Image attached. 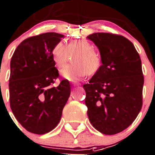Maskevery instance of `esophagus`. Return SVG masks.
<instances>
[{
    "mask_svg": "<svg viewBox=\"0 0 155 155\" xmlns=\"http://www.w3.org/2000/svg\"><path fill=\"white\" fill-rule=\"evenodd\" d=\"M73 85H74V86H79V85H80V84H79V83H73Z\"/></svg>",
    "mask_w": 155,
    "mask_h": 155,
    "instance_id": "34e87169",
    "label": "esophagus"
}]
</instances>
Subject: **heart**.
<instances>
[{"instance_id": "obj_1", "label": "heart", "mask_w": 155, "mask_h": 155, "mask_svg": "<svg viewBox=\"0 0 155 155\" xmlns=\"http://www.w3.org/2000/svg\"><path fill=\"white\" fill-rule=\"evenodd\" d=\"M76 53L72 61L73 64L66 65L61 74L65 79L75 82L81 80L86 74H96L101 65V58L94 49L93 45L87 40H75L66 45L64 41H58L52 49V58L55 65L61 69L67 61L70 54Z\"/></svg>"}]
</instances>
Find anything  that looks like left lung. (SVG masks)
I'll return each instance as SVG.
<instances>
[{
    "label": "left lung",
    "mask_w": 155,
    "mask_h": 155,
    "mask_svg": "<svg viewBox=\"0 0 155 155\" xmlns=\"http://www.w3.org/2000/svg\"><path fill=\"white\" fill-rule=\"evenodd\" d=\"M98 48L102 65L83 85L90 123L104 134L130 127L142 106L144 78L139 54L123 36L95 33L87 37Z\"/></svg>",
    "instance_id": "1"
}]
</instances>
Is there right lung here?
Here are the masks:
<instances>
[{
  "mask_svg": "<svg viewBox=\"0 0 155 155\" xmlns=\"http://www.w3.org/2000/svg\"><path fill=\"white\" fill-rule=\"evenodd\" d=\"M64 35L45 33L24 40L10 61L9 101L13 114L26 130L44 134L58 126L70 95L69 81L54 87L59 76L51 51Z\"/></svg>",
  "mask_w": 155,
  "mask_h": 155,
  "instance_id": "1",
  "label": "right lung"
}]
</instances>
